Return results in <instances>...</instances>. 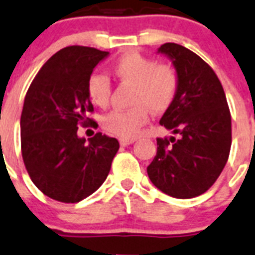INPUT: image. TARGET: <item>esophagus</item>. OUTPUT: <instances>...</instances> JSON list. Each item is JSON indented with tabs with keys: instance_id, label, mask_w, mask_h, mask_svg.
<instances>
[{
	"instance_id": "obj_1",
	"label": "esophagus",
	"mask_w": 255,
	"mask_h": 255,
	"mask_svg": "<svg viewBox=\"0 0 255 255\" xmlns=\"http://www.w3.org/2000/svg\"><path fill=\"white\" fill-rule=\"evenodd\" d=\"M134 142H135L134 138H120V144L121 145H129L132 144Z\"/></svg>"
}]
</instances>
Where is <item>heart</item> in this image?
<instances>
[{"instance_id":"heart-1","label":"heart","mask_w":255,"mask_h":255,"mask_svg":"<svg viewBox=\"0 0 255 255\" xmlns=\"http://www.w3.org/2000/svg\"><path fill=\"white\" fill-rule=\"evenodd\" d=\"M113 76L132 86L131 106L128 111H112L102 120V126L112 135L132 138L153 113L170 108L178 91L177 72L136 51H126L112 65ZM88 97L94 106L106 108L110 103L111 85L103 75H93L88 81Z\"/></svg>"}]
</instances>
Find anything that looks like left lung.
Masks as SVG:
<instances>
[{
  "label": "left lung",
  "mask_w": 255,
  "mask_h": 255,
  "mask_svg": "<svg viewBox=\"0 0 255 255\" xmlns=\"http://www.w3.org/2000/svg\"><path fill=\"white\" fill-rule=\"evenodd\" d=\"M171 60L178 91L160 125L179 138L157 139V153L147 173L160 191L177 199H192L210 188L221 175L231 149V115L225 90L199 55L178 43L157 49Z\"/></svg>",
  "instance_id": "8db88e82"
}]
</instances>
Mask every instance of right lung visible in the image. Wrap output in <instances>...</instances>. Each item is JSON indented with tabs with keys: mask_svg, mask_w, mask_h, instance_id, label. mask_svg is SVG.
<instances>
[{
	"mask_svg": "<svg viewBox=\"0 0 255 255\" xmlns=\"http://www.w3.org/2000/svg\"><path fill=\"white\" fill-rule=\"evenodd\" d=\"M110 55L94 47L68 46L37 73L20 117L21 154L34 186L50 199L78 202L94 193L110 173L119 140L97 132L78 136V124H93L88 81ZM97 125V124H94Z\"/></svg>",
	"mask_w": 255,
	"mask_h": 255,
	"instance_id": "obj_1",
	"label": "right lung"
}]
</instances>
